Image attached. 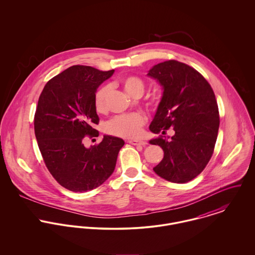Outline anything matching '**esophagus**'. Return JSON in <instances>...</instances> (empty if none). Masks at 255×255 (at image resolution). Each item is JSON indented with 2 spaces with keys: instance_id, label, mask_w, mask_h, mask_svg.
I'll list each match as a JSON object with an SVG mask.
<instances>
[{
  "instance_id": "obj_1",
  "label": "esophagus",
  "mask_w": 255,
  "mask_h": 255,
  "mask_svg": "<svg viewBox=\"0 0 255 255\" xmlns=\"http://www.w3.org/2000/svg\"><path fill=\"white\" fill-rule=\"evenodd\" d=\"M128 142V143H130V144H132V145L144 146L147 144V142H146V141H142V140H137V139H129Z\"/></svg>"
}]
</instances>
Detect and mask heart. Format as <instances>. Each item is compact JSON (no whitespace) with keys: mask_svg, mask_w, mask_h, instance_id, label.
<instances>
[{"mask_svg":"<svg viewBox=\"0 0 255 255\" xmlns=\"http://www.w3.org/2000/svg\"><path fill=\"white\" fill-rule=\"evenodd\" d=\"M124 89L132 97H140L145 90V82L137 75H125L119 79ZM108 86L104 85L97 89L93 97L94 108L97 113L103 114L107 110ZM146 105L152 109L159 106V99L155 95H150L146 99ZM145 117L139 113L117 116L106 126V131L114 136L134 137L139 134L141 128L145 125Z\"/></svg>","mask_w":255,"mask_h":255,"instance_id":"obj_1","label":"heart"}]
</instances>
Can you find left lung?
Returning <instances> with one entry per match:
<instances>
[{"label": "left lung", "instance_id": "obj_1", "mask_svg": "<svg viewBox=\"0 0 255 255\" xmlns=\"http://www.w3.org/2000/svg\"><path fill=\"white\" fill-rule=\"evenodd\" d=\"M148 75L164 88L149 128L164 135L170 128L175 131L169 141L162 136L150 140L164 151L153 170L169 182H189L205 169L214 152L220 125L214 91L201 73L176 60L154 66Z\"/></svg>", "mask_w": 255, "mask_h": 255}]
</instances>
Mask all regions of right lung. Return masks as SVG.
<instances>
[{
    "mask_svg": "<svg viewBox=\"0 0 255 255\" xmlns=\"http://www.w3.org/2000/svg\"><path fill=\"white\" fill-rule=\"evenodd\" d=\"M114 70L103 72L76 65L44 86L34 115V131L44 163L65 188L84 192L101 185L113 174L125 141L105 135L90 148L83 139L96 137L99 117L93 104L98 86Z\"/></svg>",
    "mask_w": 255,
    "mask_h": 255,
    "instance_id": "1",
    "label": "right lung"
}]
</instances>
